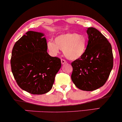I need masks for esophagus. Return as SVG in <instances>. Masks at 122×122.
I'll list each match as a JSON object with an SVG mask.
<instances>
[{"label":"esophagus","mask_w":122,"mask_h":122,"mask_svg":"<svg viewBox=\"0 0 122 122\" xmlns=\"http://www.w3.org/2000/svg\"><path fill=\"white\" fill-rule=\"evenodd\" d=\"M61 64H66V61L64 59H61Z\"/></svg>","instance_id":"1"}]
</instances>
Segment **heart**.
Wrapping results in <instances>:
<instances>
[{"label":"heart","instance_id":"1","mask_svg":"<svg viewBox=\"0 0 122 122\" xmlns=\"http://www.w3.org/2000/svg\"><path fill=\"white\" fill-rule=\"evenodd\" d=\"M54 43L50 41L47 46L53 55L63 50L64 56L68 59L76 60L81 58L86 51L87 41L84 35L77 33H66L60 35L55 38Z\"/></svg>","mask_w":122,"mask_h":122}]
</instances>
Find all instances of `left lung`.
Returning <instances> with one entry per match:
<instances>
[{
  "mask_svg": "<svg viewBox=\"0 0 122 122\" xmlns=\"http://www.w3.org/2000/svg\"><path fill=\"white\" fill-rule=\"evenodd\" d=\"M88 43L84 54L71 63V78L82 91H92L102 86L107 81L113 66L111 43L96 28L86 30Z\"/></svg>",
  "mask_w": 122,
  "mask_h": 122,
  "instance_id": "left-lung-1",
  "label": "left lung"
}]
</instances>
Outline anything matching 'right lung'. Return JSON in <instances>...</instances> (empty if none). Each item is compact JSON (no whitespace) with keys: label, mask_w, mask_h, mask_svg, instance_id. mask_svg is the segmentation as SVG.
<instances>
[{"label":"right lung","mask_w":122,"mask_h":122,"mask_svg":"<svg viewBox=\"0 0 122 122\" xmlns=\"http://www.w3.org/2000/svg\"><path fill=\"white\" fill-rule=\"evenodd\" d=\"M43 33L28 31L13 46L11 71L19 87L33 94L51 91L55 76L61 68V59L47 52Z\"/></svg>","instance_id":"1"}]
</instances>
